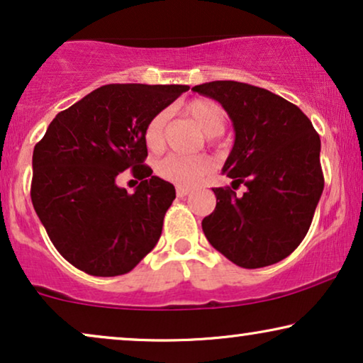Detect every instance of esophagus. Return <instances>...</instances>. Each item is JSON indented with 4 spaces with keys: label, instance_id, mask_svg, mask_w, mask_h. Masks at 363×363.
<instances>
[{
    "label": "esophagus",
    "instance_id": "1",
    "mask_svg": "<svg viewBox=\"0 0 363 363\" xmlns=\"http://www.w3.org/2000/svg\"><path fill=\"white\" fill-rule=\"evenodd\" d=\"M190 188L188 186H177V195L178 196H186V195H190Z\"/></svg>",
    "mask_w": 363,
    "mask_h": 363
}]
</instances>
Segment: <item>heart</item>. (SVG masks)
Listing matches in <instances>:
<instances>
[{
  "mask_svg": "<svg viewBox=\"0 0 363 363\" xmlns=\"http://www.w3.org/2000/svg\"><path fill=\"white\" fill-rule=\"evenodd\" d=\"M185 116L193 118L198 127L208 135L210 143L218 142V133L223 132L226 123V112L216 102L196 99L183 107ZM167 112H158L150 118L143 130V140L150 152H160L165 145ZM157 173L165 180L180 186L196 185L211 170V160L206 155H167L157 163Z\"/></svg>",
  "mask_w": 363,
  "mask_h": 363,
  "instance_id": "b5f03b06",
  "label": "heart"
}]
</instances>
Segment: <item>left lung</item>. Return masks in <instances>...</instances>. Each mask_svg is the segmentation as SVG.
Segmentation results:
<instances>
[{"label": "left lung", "instance_id": "8db88e82", "mask_svg": "<svg viewBox=\"0 0 363 363\" xmlns=\"http://www.w3.org/2000/svg\"><path fill=\"white\" fill-rule=\"evenodd\" d=\"M223 106L235 145L223 172L230 186L213 188L216 208L201 221L210 245L235 264H276L304 240L324 190L320 138L299 107L266 89L213 81L191 89Z\"/></svg>", "mask_w": 363, "mask_h": 363}]
</instances>
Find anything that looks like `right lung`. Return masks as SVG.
<instances>
[{
    "mask_svg": "<svg viewBox=\"0 0 363 363\" xmlns=\"http://www.w3.org/2000/svg\"><path fill=\"white\" fill-rule=\"evenodd\" d=\"M188 89L102 86L59 112L36 143L33 206L49 240L77 269L127 274L155 247L175 186L143 163V130ZM125 169L141 180L133 194L116 185Z\"/></svg>",
    "mask_w": 363,
    "mask_h": 363,
    "instance_id": "1",
    "label": "right lung"
}]
</instances>
